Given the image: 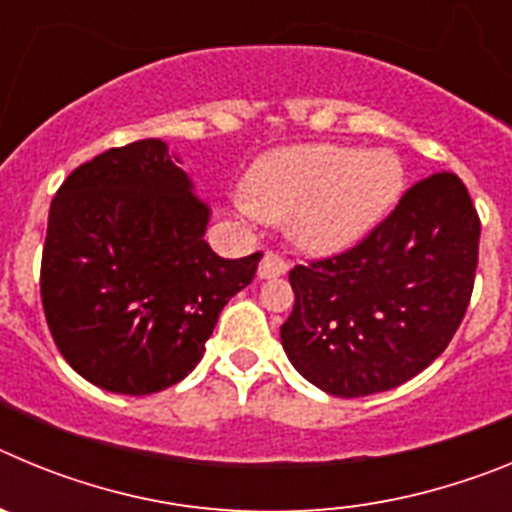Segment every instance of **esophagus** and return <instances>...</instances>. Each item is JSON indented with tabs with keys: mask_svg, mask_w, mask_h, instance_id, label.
<instances>
[{
	"mask_svg": "<svg viewBox=\"0 0 512 512\" xmlns=\"http://www.w3.org/2000/svg\"><path fill=\"white\" fill-rule=\"evenodd\" d=\"M287 269H289V264L282 259V256H279V253L266 251L264 259H261V264H259V277L261 279L282 277V274H287Z\"/></svg>",
	"mask_w": 512,
	"mask_h": 512,
	"instance_id": "esophagus-1",
	"label": "esophagus"
}]
</instances>
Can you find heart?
<instances>
[{"instance_id":"obj_1","label":"heart","mask_w":512,"mask_h":512,"mask_svg":"<svg viewBox=\"0 0 512 512\" xmlns=\"http://www.w3.org/2000/svg\"><path fill=\"white\" fill-rule=\"evenodd\" d=\"M402 164L390 151L310 143L271 151L246 182L248 217L287 223L310 253L354 246L387 215L402 192Z\"/></svg>"}]
</instances>
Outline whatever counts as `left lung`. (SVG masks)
<instances>
[{"mask_svg": "<svg viewBox=\"0 0 512 512\" xmlns=\"http://www.w3.org/2000/svg\"><path fill=\"white\" fill-rule=\"evenodd\" d=\"M477 253L479 215L464 182L451 171L420 179L364 241L289 271V361L336 397L408 382L464 320Z\"/></svg>", "mask_w": 512, "mask_h": 512, "instance_id": "8db88e82", "label": "left lung"}]
</instances>
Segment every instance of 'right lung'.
<instances>
[{"label":"right lung","instance_id":"obj_1","mask_svg":"<svg viewBox=\"0 0 512 512\" xmlns=\"http://www.w3.org/2000/svg\"><path fill=\"white\" fill-rule=\"evenodd\" d=\"M210 207L164 140L81 164L51 202L40 297L76 374L117 395L182 382L220 310L251 284L261 253L223 259L205 241Z\"/></svg>","mask_w":512,"mask_h":512}]
</instances>
